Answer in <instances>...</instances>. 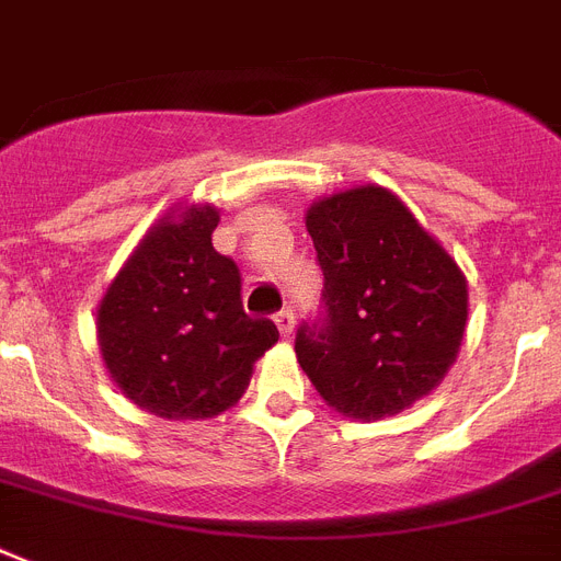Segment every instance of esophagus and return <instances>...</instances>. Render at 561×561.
I'll return each mask as SVG.
<instances>
[{
    "instance_id": "1",
    "label": "esophagus",
    "mask_w": 561,
    "mask_h": 561,
    "mask_svg": "<svg viewBox=\"0 0 561 561\" xmlns=\"http://www.w3.org/2000/svg\"><path fill=\"white\" fill-rule=\"evenodd\" d=\"M276 325H279V334L282 337H290L294 334V311L290 308H282V311H276Z\"/></svg>"
}]
</instances>
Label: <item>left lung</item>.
Listing matches in <instances>:
<instances>
[{
    "label": "left lung",
    "instance_id": "left-lung-1",
    "mask_svg": "<svg viewBox=\"0 0 561 561\" xmlns=\"http://www.w3.org/2000/svg\"><path fill=\"white\" fill-rule=\"evenodd\" d=\"M306 227L323 294L297 329L299 367L352 419L410 408L443 381L460 350L469 314L460 267L378 186L314 203Z\"/></svg>",
    "mask_w": 561,
    "mask_h": 561
}]
</instances>
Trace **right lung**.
I'll return each mask as SVG.
<instances>
[{
    "label": "right lung",
    "instance_id": "1",
    "mask_svg": "<svg viewBox=\"0 0 561 561\" xmlns=\"http://www.w3.org/2000/svg\"><path fill=\"white\" fill-rule=\"evenodd\" d=\"M215 227L211 206L160 220L101 299L104 364L127 399L153 416H218L279 341L273 320L241 306V271L211 247Z\"/></svg>",
    "mask_w": 561,
    "mask_h": 561
}]
</instances>
